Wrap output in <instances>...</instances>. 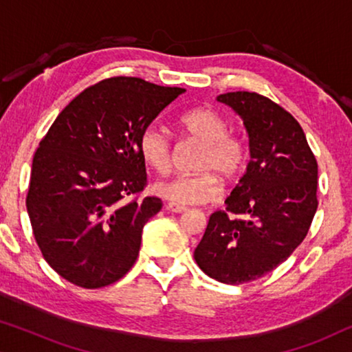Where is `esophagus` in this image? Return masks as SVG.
Listing matches in <instances>:
<instances>
[{
	"label": "esophagus",
	"mask_w": 352,
	"mask_h": 352,
	"mask_svg": "<svg viewBox=\"0 0 352 352\" xmlns=\"http://www.w3.org/2000/svg\"><path fill=\"white\" fill-rule=\"evenodd\" d=\"M166 210L171 211V213H184L187 208L184 205H177L175 201H170V204H166Z\"/></svg>",
	"instance_id": "obj_1"
}]
</instances>
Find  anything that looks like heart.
Listing matches in <instances>:
<instances>
[{"instance_id": "1", "label": "heart", "mask_w": 352, "mask_h": 352, "mask_svg": "<svg viewBox=\"0 0 352 352\" xmlns=\"http://www.w3.org/2000/svg\"><path fill=\"white\" fill-rule=\"evenodd\" d=\"M179 126L187 136L201 142L195 168L200 173L179 175L157 182L153 192L177 205H204L219 199L221 184L239 176L245 165L247 151L243 142L229 131V123L218 110L195 107L181 115ZM139 153L148 166L160 175L170 171L173 151L170 139L157 126H146L139 134Z\"/></svg>"}]
</instances>
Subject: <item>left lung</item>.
<instances>
[{"mask_svg":"<svg viewBox=\"0 0 352 352\" xmlns=\"http://www.w3.org/2000/svg\"><path fill=\"white\" fill-rule=\"evenodd\" d=\"M216 100L243 120L250 162L194 258L206 276L239 285L271 272L305 240L317 210V162L300 123L271 99L237 91Z\"/></svg>","mask_w":352,"mask_h":352,"instance_id":"1","label":"left lung"}]
</instances>
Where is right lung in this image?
<instances>
[{
    "label": "right lung",
    "instance_id": "add662e5",
    "mask_svg": "<svg viewBox=\"0 0 352 352\" xmlns=\"http://www.w3.org/2000/svg\"><path fill=\"white\" fill-rule=\"evenodd\" d=\"M115 76L80 93L54 120L32 163L27 213L47 264L74 285L117 282L136 261L162 200L144 189L139 134L184 93Z\"/></svg>",
    "mask_w": 352,
    "mask_h": 352
}]
</instances>
